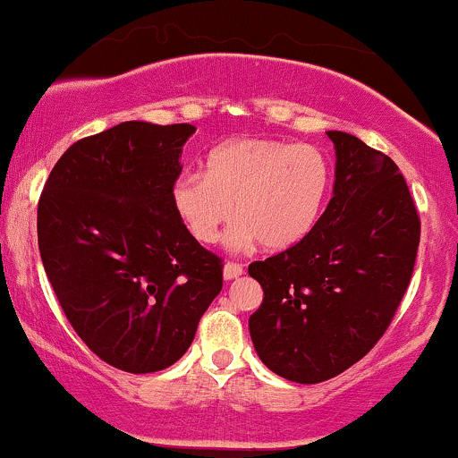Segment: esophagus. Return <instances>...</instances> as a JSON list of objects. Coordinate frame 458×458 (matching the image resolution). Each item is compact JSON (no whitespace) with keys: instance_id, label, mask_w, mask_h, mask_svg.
<instances>
[{"instance_id":"obj_1","label":"esophagus","mask_w":458,"mask_h":458,"mask_svg":"<svg viewBox=\"0 0 458 458\" xmlns=\"http://www.w3.org/2000/svg\"><path fill=\"white\" fill-rule=\"evenodd\" d=\"M243 273H245L243 264L225 262V267H224V279H225V282H233V279H239Z\"/></svg>"}]
</instances>
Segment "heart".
<instances>
[{
	"mask_svg": "<svg viewBox=\"0 0 458 458\" xmlns=\"http://www.w3.org/2000/svg\"><path fill=\"white\" fill-rule=\"evenodd\" d=\"M328 185V159L318 147L236 139L208 153L205 174H181L170 200L198 243H215L236 213L241 224L233 230L234 245L258 241L264 250L282 251L311 233Z\"/></svg>",
	"mask_w": 458,
	"mask_h": 458,
	"instance_id": "heart-1",
	"label": "heart"
}]
</instances>
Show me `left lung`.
<instances>
[{"label":"left lung","mask_w":458,"mask_h":458,"mask_svg":"<svg viewBox=\"0 0 458 458\" xmlns=\"http://www.w3.org/2000/svg\"><path fill=\"white\" fill-rule=\"evenodd\" d=\"M327 211L301 243L250 275L264 301L250 318L253 348L273 373L318 384L350 369L382 339L414 273L420 217L399 166L345 131Z\"/></svg>","instance_id":"8db88e82"}]
</instances>
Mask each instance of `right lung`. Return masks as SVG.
I'll return each instance as SVG.
<instances>
[{
    "mask_svg": "<svg viewBox=\"0 0 458 458\" xmlns=\"http://www.w3.org/2000/svg\"><path fill=\"white\" fill-rule=\"evenodd\" d=\"M190 123L125 121L76 140L38 202V247L59 305L93 354L128 373L162 371L194 341L224 262L176 215Z\"/></svg>",
    "mask_w": 458,
    "mask_h": 458,
    "instance_id": "obj_1",
    "label": "right lung"
}]
</instances>
